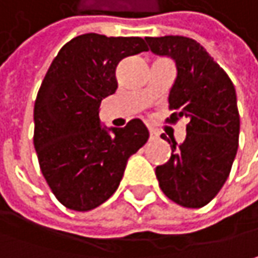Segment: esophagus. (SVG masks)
<instances>
[{"label": "esophagus", "instance_id": "esophagus-1", "mask_svg": "<svg viewBox=\"0 0 258 258\" xmlns=\"http://www.w3.org/2000/svg\"><path fill=\"white\" fill-rule=\"evenodd\" d=\"M149 133H150V139H152V140H155V139H158V137H159V134H158V131H156V130L150 128L149 130Z\"/></svg>", "mask_w": 258, "mask_h": 258}]
</instances>
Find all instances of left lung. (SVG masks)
Here are the masks:
<instances>
[{
    "label": "left lung",
    "mask_w": 258,
    "mask_h": 258,
    "mask_svg": "<svg viewBox=\"0 0 258 258\" xmlns=\"http://www.w3.org/2000/svg\"><path fill=\"white\" fill-rule=\"evenodd\" d=\"M150 51L171 56L176 79L169 92L166 119L188 118L184 143L172 140L171 158L156 168L163 194L176 205L200 209L210 203L228 179L239 137V114L234 83L194 39L146 38Z\"/></svg>",
    "instance_id": "1"
}]
</instances>
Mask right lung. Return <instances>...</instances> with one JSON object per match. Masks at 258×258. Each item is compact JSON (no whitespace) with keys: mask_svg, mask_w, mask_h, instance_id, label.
Returning <instances> with one entry per match:
<instances>
[{"mask_svg":"<svg viewBox=\"0 0 258 258\" xmlns=\"http://www.w3.org/2000/svg\"><path fill=\"white\" fill-rule=\"evenodd\" d=\"M147 51L144 39L86 33L67 42L40 84L35 100L33 144L39 166L61 205L87 212L114 194L127 160L147 139L140 119L103 128L102 99L115 93L118 62Z\"/></svg>","mask_w":258,"mask_h":258,"instance_id":"right-lung-1","label":"right lung"}]
</instances>
